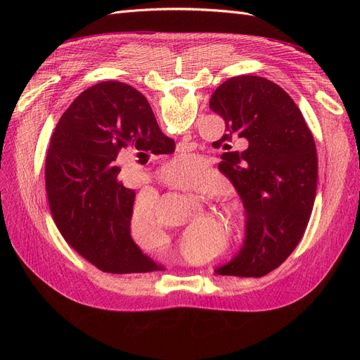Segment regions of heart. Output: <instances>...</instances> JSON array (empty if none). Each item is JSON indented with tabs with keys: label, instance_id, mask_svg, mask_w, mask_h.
<instances>
[{
	"label": "heart",
	"instance_id": "b5f03b06",
	"mask_svg": "<svg viewBox=\"0 0 360 360\" xmlns=\"http://www.w3.org/2000/svg\"><path fill=\"white\" fill-rule=\"evenodd\" d=\"M200 165L197 160L189 156H179L174 159L168 168L167 174L172 177L171 184L174 189L181 192H197V193H209V195H217L221 189L217 188L216 179H183V177H195V174L198 172ZM221 219L224 221L225 226L230 228L231 231H240L245 224V212L242 205L230 201L222 205L219 212ZM130 236H132L134 243L139 249H153L156 248L163 238V228L156 216L155 201L151 197L141 198L134 204L132 214H130Z\"/></svg>",
	"mask_w": 360,
	"mask_h": 360
}]
</instances>
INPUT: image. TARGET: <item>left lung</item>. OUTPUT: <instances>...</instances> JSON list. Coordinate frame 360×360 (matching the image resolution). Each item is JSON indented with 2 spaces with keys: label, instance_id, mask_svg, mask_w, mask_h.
Returning a JSON list of instances; mask_svg holds the SVG:
<instances>
[{
  "label": "left lung",
  "instance_id": "obj_1",
  "mask_svg": "<svg viewBox=\"0 0 360 360\" xmlns=\"http://www.w3.org/2000/svg\"><path fill=\"white\" fill-rule=\"evenodd\" d=\"M210 110L225 120L216 141L225 153L219 171L245 209V240L216 275L259 278L279 267L307 230L317 191V151L291 97L261 76H234L221 84ZM245 139L248 147L230 152Z\"/></svg>",
  "mask_w": 360,
  "mask_h": 360
}]
</instances>
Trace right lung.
Here are the masks:
<instances>
[{"label":"right lung","mask_w":360,"mask_h":360,"mask_svg":"<svg viewBox=\"0 0 360 360\" xmlns=\"http://www.w3.org/2000/svg\"><path fill=\"white\" fill-rule=\"evenodd\" d=\"M124 148L169 153L146 97L105 81L81 93L63 114L46 156L49 209L66 242L106 274L163 270L130 236L135 191L123 186L118 153Z\"/></svg>","instance_id":"1"}]
</instances>
